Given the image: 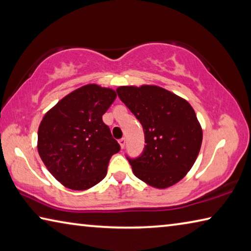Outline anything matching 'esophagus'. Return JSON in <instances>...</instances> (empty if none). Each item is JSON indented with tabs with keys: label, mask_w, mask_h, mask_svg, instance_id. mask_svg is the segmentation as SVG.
<instances>
[{
	"label": "esophagus",
	"mask_w": 251,
	"mask_h": 251,
	"mask_svg": "<svg viewBox=\"0 0 251 251\" xmlns=\"http://www.w3.org/2000/svg\"><path fill=\"white\" fill-rule=\"evenodd\" d=\"M118 143H120V146H121V148H124L125 147V145H126V139L123 137V138H121L120 141H118Z\"/></svg>",
	"instance_id": "34e87169"
}]
</instances>
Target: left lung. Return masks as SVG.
Returning a JSON list of instances; mask_svg holds the SVG:
<instances>
[{
	"instance_id": "left-lung-1",
	"label": "left lung",
	"mask_w": 251,
	"mask_h": 251,
	"mask_svg": "<svg viewBox=\"0 0 251 251\" xmlns=\"http://www.w3.org/2000/svg\"><path fill=\"white\" fill-rule=\"evenodd\" d=\"M118 97L141 123L145 150L129 159L134 175L165 189L184 178L197 159L202 129L188 101L156 85L120 86Z\"/></svg>"
}]
</instances>
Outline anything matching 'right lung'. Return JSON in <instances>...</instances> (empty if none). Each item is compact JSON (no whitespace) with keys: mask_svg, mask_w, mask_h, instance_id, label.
I'll use <instances>...</instances> for the list:
<instances>
[{"mask_svg":"<svg viewBox=\"0 0 251 251\" xmlns=\"http://www.w3.org/2000/svg\"><path fill=\"white\" fill-rule=\"evenodd\" d=\"M115 99L112 88L87 84L63 97L44 115L37 151L63 186L86 190L106 176L110 157L121 150L103 122Z\"/></svg>","mask_w":251,"mask_h":251,"instance_id":"add662e5","label":"right lung"}]
</instances>
